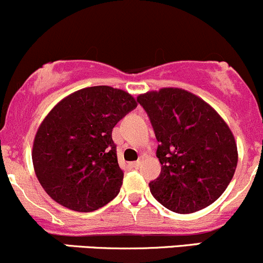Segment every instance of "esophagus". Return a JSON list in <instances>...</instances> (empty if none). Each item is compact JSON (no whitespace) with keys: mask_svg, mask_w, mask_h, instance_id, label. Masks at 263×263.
Here are the masks:
<instances>
[{"mask_svg":"<svg viewBox=\"0 0 263 263\" xmlns=\"http://www.w3.org/2000/svg\"><path fill=\"white\" fill-rule=\"evenodd\" d=\"M141 165V160H137V161H134V163H131V166L132 168H139V166Z\"/></svg>","mask_w":263,"mask_h":263,"instance_id":"obj_1","label":"esophagus"}]
</instances>
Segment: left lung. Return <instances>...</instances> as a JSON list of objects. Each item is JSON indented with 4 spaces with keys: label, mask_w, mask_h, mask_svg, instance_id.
I'll return each instance as SVG.
<instances>
[{
    "label": "left lung",
    "mask_w": 263,
    "mask_h": 263,
    "mask_svg": "<svg viewBox=\"0 0 263 263\" xmlns=\"http://www.w3.org/2000/svg\"><path fill=\"white\" fill-rule=\"evenodd\" d=\"M159 141V177L151 195L168 210L191 214L215 202L238 163L234 136L222 118L196 95L165 87L137 98Z\"/></svg>",
    "instance_id": "obj_1"
}]
</instances>
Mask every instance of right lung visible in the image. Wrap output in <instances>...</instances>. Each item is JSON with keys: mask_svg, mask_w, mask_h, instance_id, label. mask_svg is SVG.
Wrapping results in <instances>:
<instances>
[{"mask_svg": "<svg viewBox=\"0 0 263 263\" xmlns=\"http://www.w3.org/2000/svg\"><path fill=\"white\" fill-rule=\"evenodd\" d=\"M136 107L123 90L91 86L50 110L36 132L31 158L39 183L55 202L89 213L118 195L123 172L112 131Z\"/></svg>", "mask_w": 263, "mask_h": 263, "instance_id": "right-lung-1", "label": "right lung"}]
</instances>
